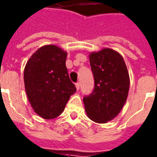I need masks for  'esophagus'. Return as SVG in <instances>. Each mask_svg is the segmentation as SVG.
<instances>
[{
    "instance_id": "esophagus-1",
    "label": "esophagus",
    "mask_w": 157,
    "mask_h": 157,
    "mask_svg": "<svg viewBox=\"0 0 157 157\" xmlns=\"http://www.w3.org/2000/svg\"><path fill=\"white\" fill-rule=\"evenodd\" d=\"M76 90H79V89H80V83L79 82L76 83Z\"/></svg>"
}]
</instances>
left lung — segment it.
Returning a JSON list of instances; mask_svg holds the SVG:
<instances>
[{"label": "left lung", "mask_w": 157, "mask_h": 157, "mask_svg": "<svg viewBox=\"0 0 157 157\" xmlns=\"http://www.w3.org/2000/svg\"><path fill=\"white\" fill-rule=\"evenodd\" d=\"M94 89L85 97L86 114L92 121L105 123L120 113L128 95L130 77L123 56L110 48L90 54Z\"/></svg>", "instance_id": "8db88e82"}]
</instances>
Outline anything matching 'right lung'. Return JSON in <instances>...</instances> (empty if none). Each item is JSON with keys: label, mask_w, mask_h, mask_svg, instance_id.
I'll list each match as a JSON object with an SVG mask.
<instances>
[{"label": "right lung", "mask_w": 157, "mask_h": 157, "mask_svg": "<svg viewBox=\"0 0 157 157\" xmlns=\"http://www.w3.org/2000/svg\"><path fill=\"white\" fill-rule=\"evenodd\" d=\"M67 55L57 46L45 45L25 64L24 83L28 100L34 111L44 119L60 115L76 91L66 67Z\"/></svg>", "instance_id": "obj_1"}]
</instances>
